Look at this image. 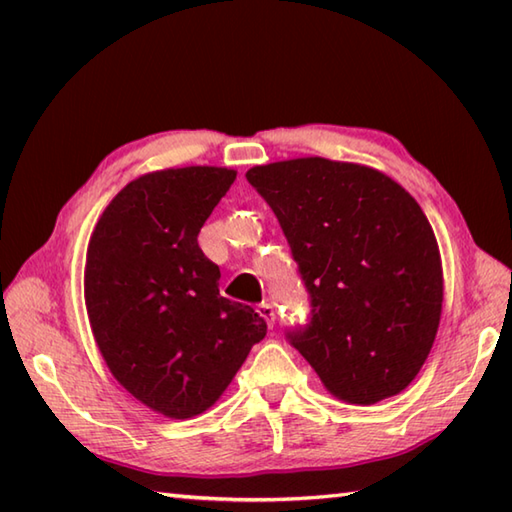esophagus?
<instances>
[{"label": "esophagus", "mask_w": 512, "mask_h": 512, "mask_svg": "<svg viewBox=\"0 0 512 512\" xmlns=\"http://www.w3.org/2000/svg\"><path fill=\"white\" fill-rule=\"evenodd\" d=\"M259 317H264L266 319V323H268V328H273L275 325V308H273V303H259Z\"/></svg>", "instance_id": "34e87169"}]
</instances>
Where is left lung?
<instances>
[{
    "mask_svg": "<svg viewBox=\"0 0 512 512\" xmlns=\"http://www.w3.org/2000/svg\"><path fill=\"white\" fill-rule=\"evenodd\" d=\"M248 182L284 228L312 299L290 341L343 402L407 389L436 341L444 277L436 233L383 171L319 156L257 165Z\"/></svg>",
    "mask_w": 512,
    "mask_h": 512,
    "instance_id": "left-lung-1",
    "label": "left lung"
}]
</instances>
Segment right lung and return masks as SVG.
<instances>
[{
  "mask_svg": "<svg viewBox=\"0 0 512 512\" xmlns=\"http://www.w3.org/2000/svg\"><path fill=\"white\" fill-rule=\"evenodd\" d=\"M237 178L176 167L132 180L105 206L85 255V308L105 365L138 402L171 420L213 407L266 321L220 295L198 233Z\"/></svg>",
  "mask_w": 512,
  "mask_h": 512,
  "instance_id": "right-lung-1",
  "label": "right lung"
}]
</instances>
